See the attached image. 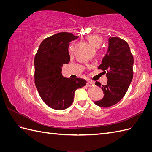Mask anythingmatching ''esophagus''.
<instances>
[{
	"label": "esophagus",
	"instance_id": "obj_1",
	"mask_svg": "<svg viewBox=\"0 0 152 152\" xmlns=\"http://www.w3.org/2000/svg\"><path fill=\"white\" fill-rule=\"evenodd\" d=\"M94 85V83L93 82H91V81H87V86L88 87H91L92 86Z\"/></svg>",
	"mask_w": 152,
	"mask_h": 152
}]
</instances>
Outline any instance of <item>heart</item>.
<instances>
[{"label": "heart", "instance_id": "obj_1", "mask_svg": "<svg viewBox=\"0 0 152 152\" xmlns=\"http://www.w3.org/2000/svg\"><path fill=\"white\" fill-rule=\"evenodd\" d=\"M87 40L89 41V43L94 46L95 48H98L103 43V39L97 35H92L87 37ZM73 51V46L69 48V52L72 53Z\"/></svg>", "mask_w": 152, "mask_h": 152}]
</instances>
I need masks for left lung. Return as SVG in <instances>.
I'll return each instance as SVG.
<instances>
[{
    "label": "left lung",
    "mask_w": 152,
    "mask_h": 152,
    "mask_svg": "<svg viewBox=\"0 0 152 152\" xmlns=\"http://www.w3.org/2000/svg\"><path fill=\"white\" fill-rule=\"evenodd\" d=\"M134 59L126 41L117 37L108 39V49L98 69L107 74V84L95 85L102 89L104 97L94 103L107 108L117 103L123 98L133 78Z\"/></svg>",
    "instance_id": "1"
}]
</instances>
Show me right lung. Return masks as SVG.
Listing matches in <instances>:
<instances>
[{
  "label": "right lung",
  "instance_id": "obj_1",
  "mask_svg": "<svg viewBox=\"0 0 152 152\" xmlns=\"http://www.w3.org/2000/svg\"><path fill=\"white\" fill-rule=\"evenodd\" d=\"M79 36L61 32L45 39L34 58L35 84L48 107L63 110L72 104L75 91L86 85L82 79L63 77L61 67L70 62L68 46Z\"/></svg>",
  "mask_w": 152,
  "mask_h": 152
}]
</instances>
